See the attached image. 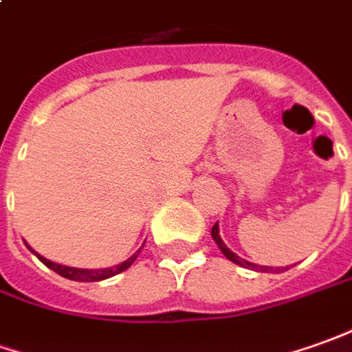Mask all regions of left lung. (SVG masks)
Masks as SVG:
<instances>
[{"label":"left lung","mask_w":352,"mask_h":352,"mask_svg":"<svg viewBox=\"0 0 352 352\" xmlns=\"http://www.w3.org/2000/svg\"><path fill=\"white\" fill-rule=\"evenodd\" d=\"M210 236H212V239L217 241V245L220 247V251L224 253V256H226L228 261H232V263L239 264V266H243V268H251V270H258V272H270V270H274L272 266H258V264H253L249 263V261H245V258H241V256H237L236 253H232L230 249H228V245L222 241V237H220V234H218V222L212 226V230H210ZM276 270H287V266L285 268H276Z\"/></svg>","instance_id":"left-lung-1"}]
</instances>
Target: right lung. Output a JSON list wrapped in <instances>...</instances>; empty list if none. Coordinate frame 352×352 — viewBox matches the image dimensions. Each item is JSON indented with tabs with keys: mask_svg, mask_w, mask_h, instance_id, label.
<instances>
[{
	"mask_svg": "<svg viewBox=\"0 0 352 352\" xmlns=\"http://www.w3.org/2000/svg\"><path fill=\"white\" fill-rule=\"evenodd\" d=\"M145 245V241H144ZM144 245L140 247L138 251H135L130 258H126L124 263L116 264V266H111V268H99V270H88V268H72V266H63V264H57V263H51V261H47L45 256H42V254H38L36 251H34L32 247L26 243V247L32 251L40 261H42L47 268H51L53 272H57L59 276H63V278H67V280H74V282H101V280H107V278H113V276H116V274L124 272L126 268H130L132 264H134V261L138 258V254L142 253V249H144Z\"/></svg>",
	"mask_w": 352,
	"mask_h": 352,
	"instance_id": "1",
	"label": "right lung"
}]
</instances>
